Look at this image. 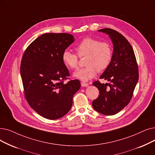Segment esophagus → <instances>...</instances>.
<instances>
[{
  "mask_svg": "<svg viewBox=\"0 0 155 155\" xmlns=\"http://www.w3.org/2000/svg\"><path fill=\"white\" fill-rule=\"evenodd\" d=\"M81 85H82V87H87V86L89 85V84L84 82H81Z\"/></svg>",
  "mask_w": 155,
  "mask_h": 155,
  "instance_id": "34e87169",
  "label": "esophagus"
}]
</instances>
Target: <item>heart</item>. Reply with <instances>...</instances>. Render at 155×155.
<instances>
[{
	"label": "heart",
	"mask_w": 155,
	"mask_h": 155,
	"mask_svg": "<svg viewBox=\"0 0 155 155\" xmlns=\"http://www.w3.org/2000/svg\"><path fill=\"white\" fill-rule=\"evenodd\" d=\"M75 50L79 57L87 56L85 68L74 73L75 77L88 81L96 76L97 71H103L110 66L113 58L111 45L106 42H100L98 39L87 37L76 46ZM64 64L70 69H76L78 66V57L75 53L65 50L62 54Z\"/></svg>",
	"instance_id": "b5f03b06"
}]
</instances>
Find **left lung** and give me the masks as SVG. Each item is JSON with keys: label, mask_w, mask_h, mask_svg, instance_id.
<instances>
[{"label": "left lung", "mask_w": 155, "mask_h": 155, "mask_svg": "<svg viewBox=\"0 0 155 155\" xmlns=\"http://www.w3.org/2000/svg\"><path fill=\"white\" fill-rule=\"evenodd\" d=\"M98 31L109 35L113 52L110 66L100 77L110 83L101 84L99 80L93 82L99 91V95L92 101V106L103 115H113L130 101L139 79L138 66L132 47L125 37L108 28Z\"/></svg>", "instance_id": "8db88e82"}]
</instances>
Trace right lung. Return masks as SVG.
<instances>
[{"label": "right lung", "mask_w": 155, "mask_h": 155, "mask_svg": "<svg viewBox=\"0 0 155 155\" xmlns=\"http://www.w3.org/2000/svg\"><path fill=\"white\" fill-rule=\"evenodd\" d=\"M74 40L69 33H44L28 46L22 56L20 73L25 98L33 110L47 119L64 116L80 88L78 80L64 82L70 75L62 54Z\"/></svg>", "instance_id": "obj_1"}]
</instances>
